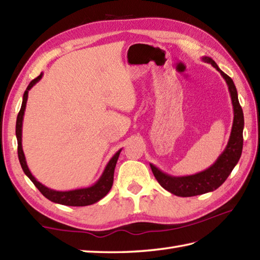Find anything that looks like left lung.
Returning <instances> with one entry per match:
<instances>
[{"label":"left lung","mask_w":260,"mask_h":260,"mask_svg":"<svg viewBox=\"0 0 260 260\" xmlns=\"http://www.w3.org/2000/svg\"><path fill=\"white\" fill-rule=\"evenodd\" d=\"M202 61L211 64L213 68L219 71L222 78L225 80L231 97V103H233L234 121L229 141L223 152L220 154L211 167L201 171V172L192 175L173 176L163 172L155 165L150 163L152 172L161 186L172 193V194L183 198L200 196L203 193L217 190L227 180L230 173L233 172L234 168L238 163L242 152V144H244V137H242L245 125L244 113H242V108L238 101V93H237L233 79L225 75L210 57H202Z\"/></svg>","instance_id":"left-lung-1"}]
</instances>
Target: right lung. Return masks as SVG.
<instances>
[{"label": "right lung", "mask_w": 260, "mask_h": 260, "mask_svg": "<svg viewBox=\"0 0 260 260\" xmlns=\"http://www.w3.org/2000/svg\"><path fill=\"white\" fill-rule=\"evenodd\" d=\"M43 74L41 73L40 76H38L36 79H33L29 86H27L26 90L23 93V99H22V105L21 109L18 115V118H16V125H15V135L16 140H18V155H19V161L21 164V168L23 170L25 175L29 178L33 184H35L38 190L40 191L43 196H45L48 200H50L54 203L63 204V206H70V207H85V206H90L98 202L99 200L107 194L109 190L112 189L113 181H114V171L116 163H117V159L119 157V154L121 152V148L116 152L113 157L109 159L108 163L105 167L102 175L99 176V179L90 186L87 187H80V189H75V190H69V191H57L49 189L46 185L40 183L35 176L32 175L31 171L29 170V167L26 164V159L24 156L23 148H22V126H23V116L26 107V101L27 96H29V90L35 86L37 82L41 80Z\"/></svg>", "instance_id": "obj_1"}]
</instances>
